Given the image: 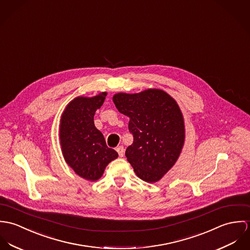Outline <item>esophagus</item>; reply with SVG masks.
<instances>
[{
  "mask_svg": "<svg viewBox=\"0 0 250 250\" xmlns=\"http://www.w3.org/2000/svg\"><path fill=\"white\" fill-rule=\"evenodd\" d=\"M116 150H117V152H118V154H119L120 157H123V156L125 155V147H124L123 146H118V147L116 148Z\"/></svg>",
  "mask_w": 250,
  "mask_h": 250,
  "instance_id": "obj_1",
  "label": "esophagus"
}]
</instances>
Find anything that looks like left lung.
<instances>
[{
	"mask_svg": "<svg viewBox=\"0 0 250 250\" xmlns=\"http://www.w3.org/2000/svg\"><path fill=\"white\" fill-rule=\"evenodd\" d=\"M113 102L129 117L133 143L125 150L127 161L144 181H158L174 165L184 144V121L176 102L159 89L118 93Z\"/></svg>",
	"mask_w": 250,
	"mask_h": 250,
	"instance_id": "left-lung-1",
	"label": "left lung"
}]
</instances>
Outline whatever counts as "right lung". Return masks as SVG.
I'll return each mask as SVG.
<instances>
[{"label":"right lung","mask_w":250,"mask_h":250,"mask_svg":"<svg viewBox=\"0 0 250 250\" xmlns=\"http://www.w3.org/2000/svg\"><path fill=\"white\" fill-rule=\"evenodd\" d=\"M106 93L93 98L79 97L65 108L60 124V143L64 158L77 174L98 180L105 167L118 157L94 125V115L104 103Z\"/></svg>","instance_id":"1"}]
</instances>
